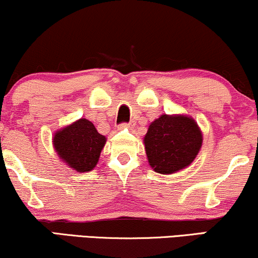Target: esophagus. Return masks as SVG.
Segmentation results:
<instances>
[{"mask_svg":"<svg viewBox=\"0 0 258 258\" xmlns=\"http://www.w3.org/2000/svg\"><path fill=\"white\" fill-rule=\"evenodd\" d=\"M132 126H133L132 123H123V124H120L119 128L120 129H123V128H132Z\"/></svg>","mask_w":258,"mask_h":258,"instance_id":"esophagus-1","label":"esophagus"}]
</instances>
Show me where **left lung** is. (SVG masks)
<instances>
[{"label":"left lung","mask_w":258,"mask_h":258,"mask_svg":"<svg viewBox=\"0 0 258 258\" xmlns=\"http://www.w3.org/2000/svg\"><path fill=\"white\" fill-rule=\"evenodd\" d=\"M201 128L187 114H161L149 124L144 145L155 172L172 174L190 166L202 147Z\"/></svg>","instance_id":"left-lung-1"}]
</instances>
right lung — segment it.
I'll list each match as a JSON object with an SVG mask.
<instances>
[{
    "instance_id": "right-lung-1",
    "label": "right lung",
    "mask_w": 258,
    "mask_h": 258,
    "mask_svg": "<svg viewBox=\"0 0 258 258\" xmlns=\"http://www.w3.org/2000/svg\"><path fill=\"white\" fill-rule=\"evenodd\" d=\"M105 144L106 138L86 118L63 126L52 136L53 149L59 160L80 173L90 172L97 166Z\"/></svg>"
}]
</instances>
